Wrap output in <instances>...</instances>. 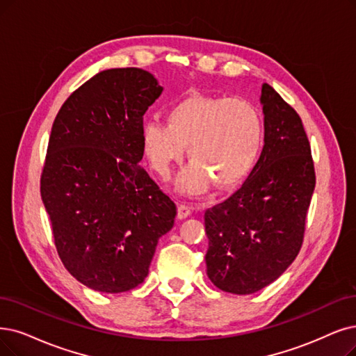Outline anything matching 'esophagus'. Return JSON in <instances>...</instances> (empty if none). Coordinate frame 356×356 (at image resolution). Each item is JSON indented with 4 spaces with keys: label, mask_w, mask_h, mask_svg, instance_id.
<instances>
[{
    "label": "esophagus",
    "mask_w": 356,
    "mask_h": 356,
    "mask_svg": "<svg viewBox=\"0 0 356 356\" xmlns=\"http://www.w3.org/2000/svg\"><path fill=\"white\" fill-rule=\"evenodd\" d=\"M191 215V207L187 203H181L178 206V218L179 219H186Z\"/></svg>",
    "instance_id": "obj_1"
}]
</instances>
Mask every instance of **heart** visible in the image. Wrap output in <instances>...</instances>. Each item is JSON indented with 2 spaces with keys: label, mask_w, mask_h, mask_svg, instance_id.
Segmentation results:
<instances>
[{
  "label": "heart",
  "mask_w": 356,
  "mask_h": 356,
  "mask_svg": "<svg viewBox=\"0 0 356 356\" xmlns=\"http://www.w3.org/2000/svg\"><path fill=\"white\" fill-rule=\"evenodd\" d=\"M266 140L264 113L248 99L193 95L168 112V124L149 121L143 146L152 168L166 177L184 147L191 163L179 178L187 193H202L211 182L229 190L243 182L257 163Z\"/></svg>",
  "instance_id": "1"
}]
</instances>
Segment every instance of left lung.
Segmentation results:
<instances>
[{"mask_svg":"<svg viewBox=\"0 0 356 356\" xmlns=\"http://www.w3.org/2000/svg\"><path fill=\"white\" fill-rule=\"evenodd\" d=\"M266 140L243 187L204 211L207 275L216 288L250 295L275 282L300 252L316 187L301 117L267 83Z\"/></svg>","mask_w":356,"mask_h":356,"instance_id":"left-lung-1","label":"left lung"}]
</instances>
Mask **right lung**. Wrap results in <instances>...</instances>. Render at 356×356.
I'll use <instances>...</instances> for the list:
<instances>
[{
  "mask_svg": "<svg viewBox=\"0 0 356 356\" xmlns=\"http://www.w3.org/2000/svg\"><path fill=\"white\" fill-rule=\"evenodd\" d=\"M162 90L146 70H105L54 120L40 195L64 267L90 289L137 288L174 226L177 204L138 165L143 115Z\"/></svg>",
  "mask_w": 356,
  "mask_h": 356,
  "instance_id": "obj_1",
  "label": "right lung"
}]
</instances>
